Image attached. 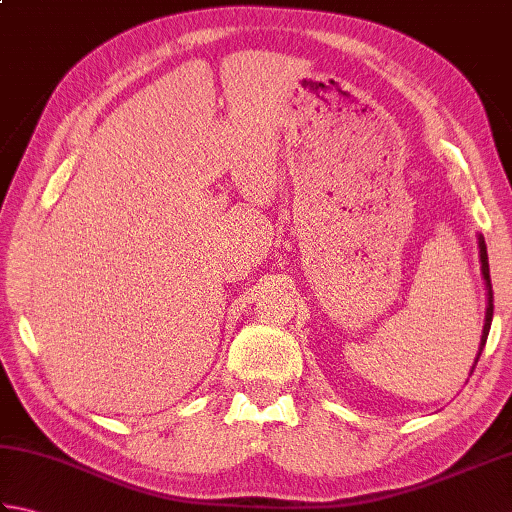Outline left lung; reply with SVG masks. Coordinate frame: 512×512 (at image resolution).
Returning a JSON list of instances; mask_svg holds the SVG:
<instances>
[{"mask_svg": "<svg viewBox=\"0 0 512 512\" xmlns=\"http://www.w3.org/2000/svg\"><path fill=\"white\" fill-rule=\"evenodd\" d=\"M480 259H482V275L486 281V290H488V308H486V323H484V332H482V343H480V352H477V361H480V354L486 345L488 339V330H491V321H493V286H491V270H488V255H486V244H484V237L480 235ZM475 361V365H477ZM473 365V369H475Z\"/></svg>", "mask_w": 512, "mask_h": 512, "instance_id": "left-lung-1", "label": "left lung"}]
</instances>
